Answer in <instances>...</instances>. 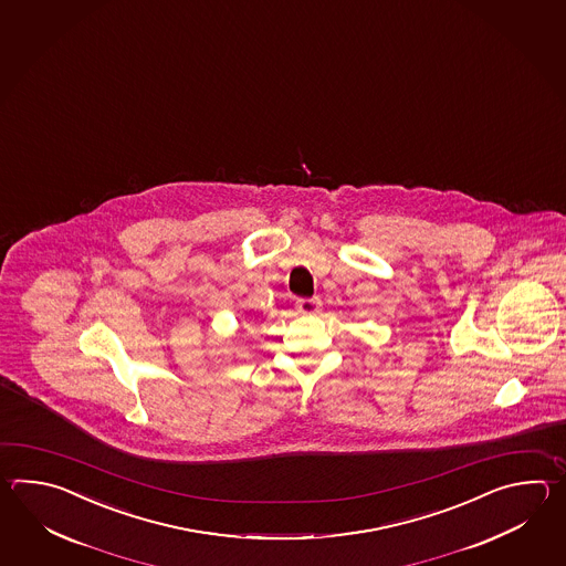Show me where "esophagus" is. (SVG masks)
Segmentation results:
<instances>
[{"instance_id":"esophagus-1","label":"esophagus","mask_w":566,"mask_h":566,"mask_svg":"<svg viewBox=\"0 0 566 566\" xmlns=\"http://www.w3.org/2000/svg\"><path fill=\"white\" fill-rule=\"evenodd\" d=\"M295 305H297L300 313L312 315V313L319 312V305H322V301H319V297H301V300H297Z\"/></svg>"}]
</instances>
